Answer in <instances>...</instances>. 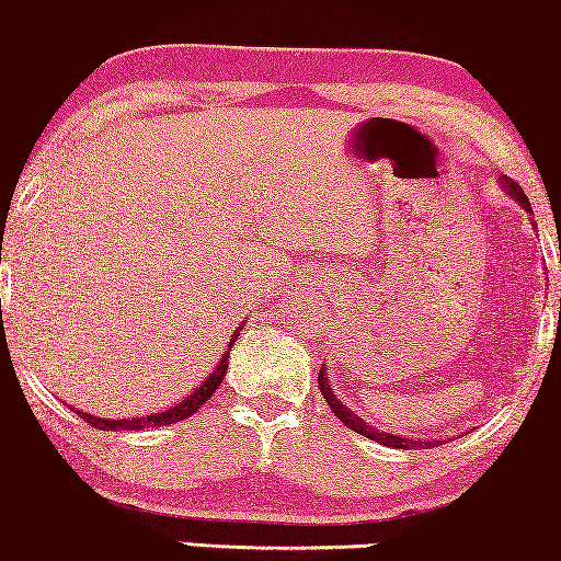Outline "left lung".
Instances as JSON below:
<instances>
[{"instance_id": "left-lung-1", "label": "left lung", "mask_w": 561, "mask_h": 561, "mask_svg": "<svg viewBox=\"0 0 561 561\" xmlns=\"http://www.w3.org/2000/svg\"><path fill=\"white\" fill-rule=\"evenodd\" d=\"M503 191L508 193V196H512L514 201H517V204L522 206V209L525 211H533L530 209V201H527V196H525V191H522V187L517 185V182L514 180H508V178H503ZM559 312H561V305H559ZM325 365V363H323ZM318 387H320V392H323V398H325V402H329V408L333 413H336V419L342 421L344 426H347V430H352V432H357V434H363V437H368V439H374V443H381V445H387V448H400V450H419V448H437L439 443H445L443 437L439 439H421V437H402V434H392V432H381V430H376V426H370L368 421H363L360 416H357L355 411H350L347 405H344L342 400L336 398V394H333V389H331V379L329 376H325V368H320V374H318Z\"/></svg>"}]
</instances>
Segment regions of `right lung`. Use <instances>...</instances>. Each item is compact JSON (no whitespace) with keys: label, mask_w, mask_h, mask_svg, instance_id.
<instances>
[{"label":"right lung","mask_w":561,"mask_h":561,"mask_svg":"<svg viewBox=\"0 0 561 561\" xmlns=\"http://www.w3.org/2000/svg\"><path fill=\"white\" fill-rule=\"evenodd\" d=\"M238 333H241V329L232 333V339H230V344H228V352H225L222 360L217 363V368L211 370L209 379L201 383L196 392H191L185 400L178 402V405L167 408V411L153 413V416H129V419H100V416H90V413H84V411H77V413L87 421V424L94 426V430H105V432H124V430H127V432H140V430H148V426L178 424V421L193 416V413H196L198 408L204 405V402L209 400L214 392H217V387L225 379V370H228V355H230V350H232V342H236V339H238Z\"/></svg>","instance_id":"add662e5"}]
</instances>
